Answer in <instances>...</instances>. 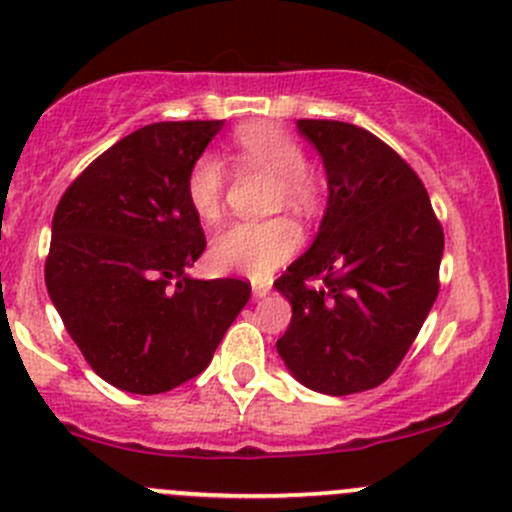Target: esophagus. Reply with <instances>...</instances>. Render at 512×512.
Returning <instances> with one entry per match:
<instances>
[{
    "label": "esophagus",
    "instance_id": "34e87169",
    "mask_svg": "<svg viewBox=\"0 0 512 512\" xmlns=\"http://www.w3.org/2000/svg\"><path fill=\"white\" fill-rule=\"evenodd\" d=\"M270 289H272V282H252V297L255 299H262V297H267V294H270Z\"/></svg>",
    "mask_w": 512,
    "mask_h": 512
}]
</instances>
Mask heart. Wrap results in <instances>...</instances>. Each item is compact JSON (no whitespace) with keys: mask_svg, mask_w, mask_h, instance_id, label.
<instances>
[{"mask_svg":"<svg viewBox=\"0 0 512 512\" xmlns=\"http://www.w3.org/2000/svg\"><path fill=\"white\" fill-rule=\"evenodd\" d=\"M235 151L245 163L260 165L275 173L277 203L307 208L317 185L304 168V148L282 126L270 121H252L232 133ZM225 165L215 153H203L193 160L185 175V200L200 223H218L223 215ZM302 242V230L294 220L270 218L260 223H235L220 232L210 245V265L218 272L265 280L282 262L294 255Z\"/></svg>","mask_w":512,"mask_h":512,"instance_id":"b5f03b06","label":"heart"}]
</instances>
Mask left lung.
Masks as SVG:
<instances>
[{"instance_id":"8db88e82","label":"left lung","mask_w":512,"mask_h":512,"mask_svg":"<svg viewBox=\"0 0 512 512\" xmlns=\"http://www.w3.org/2000/svg\"><path fill=\"white\" fill-rule=\"evenodd\" d=\"M297 128L322 156L329 200L312 247L275 282L292 304L277 352L307 389L359 394L394 374L426 322L443 227L421 178L374 133L312 118Z\"/></svg>"}]
</instances>
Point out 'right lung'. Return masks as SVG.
<instances>
[{"instance_id": "add662e5", "label": "right lung", "mask_w": 512, "mask_h": 512, "mask_svg": "<svg viewBox=\"0 0 512 512\" xmlns=\"http://www.w3.org/2000/svg\"><path fill=\"white\" fill-rule=\"evenodd\" d=\"M220 128H138L56 205L46 289L91 369L121 391L163 394L198 376L250 299V282L185 275L205 250L185 175Z\"/></svg>"}]
</instances>
